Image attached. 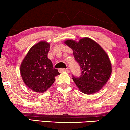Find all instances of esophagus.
<instances>
[{"label":"esophagus","mask_w":130,"mask_h":130,"mask_svg":"<svg viewBox=\"0 0 130 130\" xmlns=\"http://www.w3.org/2000/svg\"><path fill=\"white\" fill-rule=\"evenodd\" d=\"M59 71L60 72H63V71H68V70L67 68H60V69H59Z\"/></svg>","instance_id":"1"}]
</instances>
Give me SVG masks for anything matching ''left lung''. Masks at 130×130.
I'll use <instances>...</instances> for the list:
<instances>
[{"mask_svg":"<svg viewBox=\"0 0 130 130\" xmlns=\"http://www.w3.org/2000/svg\"><path fill=\"white\" fill-rule=\"evenodd\" d=\"M66 45L73 50L75 60L81 68V76L73 80L82 93L92 95L106 84L112 73V65L108 54L99 44L88 37L79 41L67 40Z\"/></svg>","mask_w":130,"mask_h":130,"instance_id":"8db88e82","label":"left lung"}]
</instances>
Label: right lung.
<instances>
[{
	"instance_id": "right-lung-1",
	"label": "right lung",
	"mask_w": 130,
	"mask_h": 130,
	"mask_svg": "<svg viewBox=\"0 0 130 130\" xmlns=\"http://www.w3.org/2000/svg\"><path fill=\"white\" fill-rule=\"evenodd\" d=\"M50 48V43L40 41L30 49L21 63L22 80L30 89L37 93L46 92L55 81V77L60 74L47 58Z\"/></svg>"
}]
</instances>
